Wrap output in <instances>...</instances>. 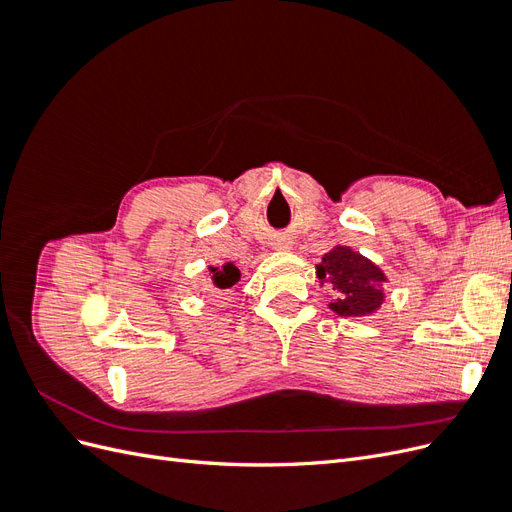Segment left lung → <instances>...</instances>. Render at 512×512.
Segmentation results:
<instances>
[{"label": "left lung", "instance_id": "8db88e82", "mask_svg": "<svg viewBox=\"0 0 512 512\" xmlns=\"http://www.w3.org/2000/svg\"><path fill=\"white\" fill-rule=\"evenodd\" d=\"M318 277L329 282L333 290L339 292V299L331 303L333 312L339 316L359 318L374 312L380 307L384 294L380 284L384 282V273L348 247H333L329 254H324L318 265Z\"/></svg>", "mask_w": 512, "mask_h": 512}]
</instances>
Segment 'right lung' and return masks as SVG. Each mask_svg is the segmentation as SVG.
I'll use <instances>...</instances> for the list:
<instances>
[{
    "label": "right lung",
    "instance_id": "right-lung-1",
    "mask_svg": "<svg viewBox=\"0 0 512 512\" xmlns=\"http://www.w3.org/2000/svg\"><path fill=\"white\" fill-rule=\"evenodd\" d=\"M213 271V284L218 288H230L239 282V269L232 265H224L222 269H211Z\"/></svg>",
    "mask_w": 512,
    "mask_h": 512
}]
</instances>
